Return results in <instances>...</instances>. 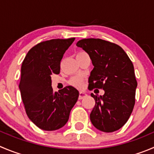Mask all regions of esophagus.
<instances>
[{
    "instance_id": "1",
    "label": "esophagus",
    "mask_w": 154,
    "mask_h": 154,
    "mask_svg": "<svg viewBox=\"0 0 154 154\" xmlns=\"http://www.w3.org/2000/svg\"><path fill=\"white\" fill-rule=\"evenodd\" d=\"M86 96H87V94H86L85 92L80 91L79 92V100H82V99H83L84 97H85Z\"/></svg>"
}]
</instances>
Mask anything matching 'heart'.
I'll return each instance as SVG.
<instances>
[{"mask_svg": "<svg viewBox=\"0 0 154 154\" xmlns=\"http://www.w3.org/2000/svg\"><path fill=\"white\" fill-rule=\"evenodd\" d=\"M70 85L75 86V87L80 88L82 86L83 82H84V77L80 75L74 76L72 78L70 79V80L69 81Z\"/></svg>", "mask_w": 154, "mask_h": 154, "instance_id": "b5f03b06", "label": "heart"}]
</instances>
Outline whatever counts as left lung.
<instances>
[{"label": "left lung", "mask_w": 154, "mask_h": 154, "mask_svg": "<svg viewBox=\"0 0 154 154\" xmlns=\"http://www.w3.org/2000/svg\"><path fill=\"white\" fill-rule=\"evenodd\" d=\"M76 45L88 54L94 66L88 89L105 92L103 96L91 94L95 100L91 122L103 132L117 131L126 123L135 103L137 82L132 62L121 47L108 41L85 38Z\"/></svg>", "instance_id": "8db88e82"}]
</instances>
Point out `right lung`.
Segmentation results:
<instances>
[{
	"label": "right lung",
	"mask_w": 154,
	"mask_h": 154,
	"mask_svg": "<svg viewBox=\"0 0 154 154\" xmlns=\"http://www.w3.org/2000/svg\"><path fill=\"white\" fill-rule=\"evenodd\" d=\"M75 38L44 41L31 48L21 67L19 85L26 112L36 126L54 131L66 125L79 93L67 86L54 93L51 75L59 74L63 54Z\"/></svg>",
	"instance_id": "add662e5"
}]
</instances>
